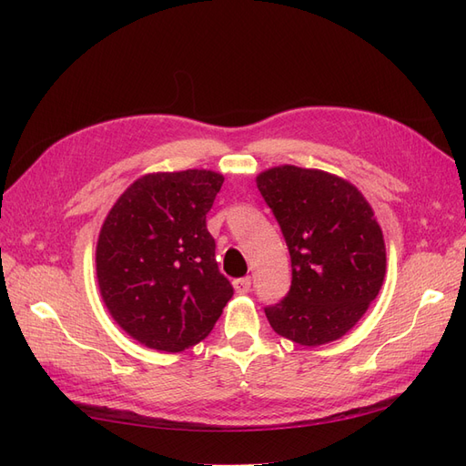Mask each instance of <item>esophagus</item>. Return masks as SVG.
Instances as JSON below:
<instances>
[{
    "label": "esophagus",
    "mask_w": 466,
    "mask_h": 466,
    "mask_svg": "<svg viewBox=\"0 0 466 466\" xmlns=\"http://www.w3.org/2000/svg\"><path fill=\"white\" fill-rule=\"evenodd\" d=\"M233 288L238 295H245L250 291V278H238L233 281Z\"/></svg>",
    "instance_id": "34e87169"
}]
</instances>
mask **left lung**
<instances>
[{"label":"left lung","instance_id":"left-lung-1","mask_svg":"<svg viewBox=\"0 0 466 466\" xmlns=\"http://www.w3.org/2000/svg\"><path fill=\"white\" fill-rule=\"evenodd\" d=\"M257 187L291 257V288L264 309L268 322L301 346L338 340L385 279V238L373 208L351 182L319 168L272 167L257 177Z\"/></svg>","mask_w":466,"mask_h":466}]
</instances>
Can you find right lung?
<instances>
[{
    "mask_svg": "<svg viewBox=\"0 0 466 466\" xmlns=\"http://www.w3.org/2000/svg\"><path fill=\"white\" fill-rule=\"evenodd\" d=\"M221 185L223 175L206 168L149 173L110 208L96 241V281L110 317L139 344H198L231 299L206 228Z\"/></svg>",
    "mask_w": 466,
    "mask_h": 466,
    "instance_id": "right-lung-1",
    "label": "right lung"
}]
</instances>
